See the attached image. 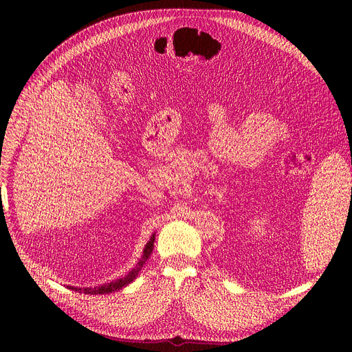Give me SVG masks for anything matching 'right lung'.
Wrapping results in <instances>:
<instances>
[{
    "label": "right lung",
    "mask_w": 352,
    "mask_h": 352,
    "mask_svg": "<svg viewBox=\"0 0 352 352\" xmlns=\"http://www.w3.org/2000/svg\"><path fill=\"white\" fill-rule=\"evenodd\" d=\"M154 236L155 234H153L151 239H149V242L146 243L145 250H144V256H142V258L139 260V263L136 265V267H133L129 274L122 276V278L110 281L107 284H102V286H96V287H69V289L78 292V294H86V295H89V294H91V295H106V294H110V292H115V290L125 287L126 284H130L134 278H136L142 266L145 265V261L148 260V257L151 256V252L154 250Z\"/></svg>",
    "instance_id": "1"
}]
</instances>
